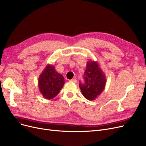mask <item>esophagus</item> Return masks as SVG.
I'll return each instance as SVG.
<instances>
[{"label":"esophagus","instance_id":"34e87169","mask_svg":"<svg viewBox=\"0 0 146 146\" xmlns=\"http://www.w3.org/2000/svg\"><path fill=\"white\" fill-rule=\"evenodd\" d=\"M70 82H73V83H77V80L76 79H72V80H70Z\"/></svg>","mask_w":146,"mask_h":146}]
</instances>
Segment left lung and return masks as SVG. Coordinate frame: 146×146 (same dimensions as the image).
<instances>
[{
  "label": "left lung",
  "instance_id": "8db88e82",
  "mask_svg": "<svg viewBox=\"0 0 146 146\" xmlns=\"http://www.w3.org/2000/svg\"><path fill=\"white\" fill-rule=\"evenodd\" d=\"M84 79L85 83L79 84L82 94L88 100H95L102 92L106 84V77L98 61H88Z\"/></svg>",
  "mask_w": 146,
  "mask_h": 146
}]
</instances>
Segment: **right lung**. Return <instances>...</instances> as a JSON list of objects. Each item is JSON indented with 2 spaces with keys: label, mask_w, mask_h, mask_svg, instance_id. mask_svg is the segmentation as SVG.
<instances>
[{
  "label": "right lung",
  "mask_w": 146,
  "mask_h": 146,
  "mask_svg": "<svg viewBox=\"0 0 146 146\" xmlns=\"http://www.w3.org/2000/svg\"><path fill=\"white\" fill-rule=\"evenodd\" d=\"M64 84L62 75L56 71L55 66L47 64L38 78V86L41 94L46 99L54 98Z\"/></svg>",
  "instance_id": "add662e5"
}]
</instances>
